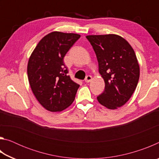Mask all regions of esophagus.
Instances as JSON below:
<instances>
[{
  "mask_svg": "<svg viewBox=\"0 0 159 159\" xmlns=\"http://www.w3.org/2000/svg\"><path fill=\"white\" fill-rule=\"evenodd\" d=\"M91 80H92V76H90V75H88V76H87L85 77V83H89Z\"/></svg>",
  "mask_w": 159,
  "mask_h": 159,
  "instance_id": "34e87169",
  "label": "esophagus"
}]
</instances>
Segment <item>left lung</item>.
<instances>
[{
	"instance_id": "obj_1",
	"label": "left lung",
	"mask_w": 159,
	"mask_h": 159,
	"mask_svg": "<svg viewBox=\"0 0 159 159\" xmlns=\"http://www.w3.org/2000/svg\"><path fill=\"white\" fill-rule=\"evenodd\" d=\"M86 39L95 51L99 72L105 83L104 92L97 98L98 102L109 109L124 105L139 78V66L133 48L115 34L90 35Z\"/></svg>"
}]
</instances>
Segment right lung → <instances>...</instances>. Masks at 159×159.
<instances>
[{
    "label": "right lung",
    "mask_w": 159,
    "mask_h": 159,
    "mask_svg": "<svg viewBox=\"0 0 159 159\" xmlns=\"http://www.w3.org/2000/svg\"><path fill=\"white\" fill-rule=\"evenodd\" d=\"M80 37L76 34L51 32L39 41L29 57V84L37 100L48 111H62L74 100L80 85L68 76L63 59Z\"/></svg>",
    "instance_id": "1"
}]
</instances>
